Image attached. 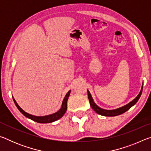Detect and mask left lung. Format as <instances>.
Masks as SVG:
<instances>
[{
	"mask_svg": "<svg viewBox=\"0 0 151 151\" xmlns=\"http://www.w3.org/2000/svg\"><path fill=\"white\" fill-rule=\"evenodd\" d=\"M142 91V86L141 91H140V93L139 94V95H138L133 101H131V103H129L128 104H127V105L121 107V108H119V109H115V110H104L103 109H101L100 107H99L95 103H94L93 99V98H92L91 93H89V91L87 90L88 98L89 102H90V105L92 107V109H93L94 111L96 112V113L101 114V115L106 116H114L120 115V114H121L122 113H124V112H125L126 111H127L128 110L131 109V107L133 106L134 104H136L137 102L139 101V98L140 97V96H141Z\"/></svg>",
	"mask_w": 151,
	"mask_h": 151,
	"instance_id": "left-lung-1",
	"label": "left lung"
}]
</instances>
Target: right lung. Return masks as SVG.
Masks as SVG:
<instances>
[{"label":"right lung","instance_id":"right-lung-1","mask_svg":"<svg viewBox=\"0 0 151 151\" xmlns=\"http://www.w3.org/2000/svg\"><path fill=\"white\" fill-rule=\"evenodd\" d=\"M70 91H68L67 94H66L65 99H64V100L63 101L62 106H61V108L59 111L57 112H55L54 114H50V115H47V116H33L32 114L27 113V112L24 111L18 105V104L17 103V102L14 100V98H13V101L14 102L15 105L17 106L18 109L19 110V111L21 112L24 116L27 117V118L31 119L32 121H34L37 122H39V123H49V122H52L54 121H57L58 119H60L61 117L65 114V113L66 111V109H67V101H68V96L70 95Z\"/></svg>","mask_w":151,"mask_h":151}]
</instances>
